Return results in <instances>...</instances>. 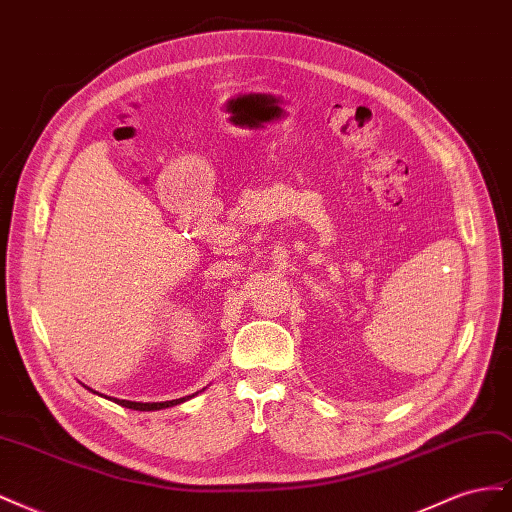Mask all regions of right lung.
<instances>
[{"label": "right lung", "instance_id": "add662e5", "mask_svg": "<svg viewBox=\"0 0 512 512\" xmlns=\"http://www.w3.org/2000/svg\"><path fill=\"white\" fill-rule=\"evenodd\" d=\"M194 395H188V397H181V399H173V401H153V404H143V401H128V399H113L115 404L123 406V408H132V410H141V412H151V410H162V408H170V406H177V404H183L185 399H190Z\"/></svg>", "mask_w": 512, "mask_h": 512}]
</instances>
